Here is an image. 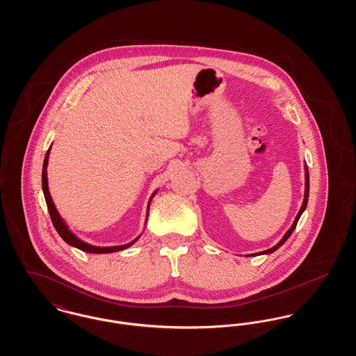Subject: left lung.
<instances>
[{
    "label": "left lung",
    "mask_w": 356,
    "mask_h": 356,
    "mask_svg": "<svg viewBox=\"0 0 356 356\" xmlns=\"http://www.w3.org/2000/svg\"><path fill=\"white\" fill-rule=\"evenodd\" d=\"M305 199H303V204H302V207H300V209H299V212H298V215H296V218H295V220L292 222V225L289 227V229H288L287 232L284 234V236L282 237V240L276 244V245H273L272 248L270 250H266V251H261V252H257V254H245V256H259V254H270L272 252H275L276 250H279L286 241H287L288 237L291 236V234L293 232V229L296 228V224H298V221L300 219V216H302V213L305 212V208H307V203H308V196H309V175H308V168H307V164L305 163Z\"/></svg>",
    "instance_id": "obj_1"
}]
</instances>
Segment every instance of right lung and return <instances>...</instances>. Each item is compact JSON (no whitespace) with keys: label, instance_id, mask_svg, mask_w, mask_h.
Masks as SVG:
<instances>
[{"label":"right lung","instance_id":"add662e5","mask_svg":"<svg viewBox=\"0 0 356 356\" xmlns=\"http://www.w3.org/2000/svg\"><path fill=\"white\" fill-rule=\"evenodd\" d=\"M51 147L48 149V152L45 154V159H44V165H42V192H44V197H45V202L48 205V211H49V215H51V222L57 231V234L61 236V238L74 248H79L83 252L86 254H112V252H119V251H124L127 248H129L131 245H134L136 241L140 238L141 235L136 237L135 240H132L131 243H127V244H122V245H113V247H97V245H93V244H89L84 240H81L80 237L76 236L72 229L69 228L67 221L64 220L61 218V215L58 213L56 205L53 203V199H51V192H49V186H48V160H49V153H51ZM159 189H156L152 193V196L149 197V202H148V207H147V218H145V224L148 220V215H149V205L152 202L154 195L157 193Z\"/></svg>","mask_w":356,"mask_h":356}]
</instances>
